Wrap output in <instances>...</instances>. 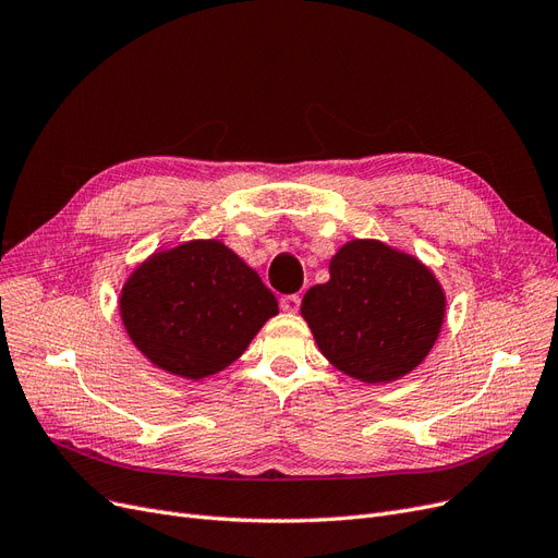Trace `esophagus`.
<instances>
[{"mask_svg":"<svg viewBox=\"0 0 558 558\" xmlns=\"http://www.w3.org/2000/svg\"><path fill=\"white\" fill-rule=\"evenodd\" d=\"M300 304H302V298L300 295H283L281 300H279V306L283 308V311H288V314H295V311L300 308Z\"/></svg>","mask_w":558,"mask_h":558,"instance_id":"1","label":"esophagus"}]
</instances>
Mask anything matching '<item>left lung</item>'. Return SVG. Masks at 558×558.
I'll use <instances>...</instances> for the list:
<instances>
[{
  "label": "left lung",
  "mask_w": 558,
  "mask_h": 558,
  "mask_svg": "<svg viewBox=\"0 0 558 558\" xmlns=\"http://www.w3.org/2000/svg\"><path fill=\"white\" fill-rule=\"evenodd\" d=\"M329 275L302 300L327 360L371 385L416 368L444 318V293L430 270L383 242L354 240L331 258Z\"/></svg>",
  "instance_id": "left-lung-1"
}]
</instances>
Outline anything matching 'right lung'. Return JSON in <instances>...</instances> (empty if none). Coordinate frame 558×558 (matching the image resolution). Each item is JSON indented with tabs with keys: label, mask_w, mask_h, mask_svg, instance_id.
I'll return each instance as SVG.
<instances>
[{
	"label": "right lung",
	"mask_w": 558,
	"mask_h": 558,
	"mask_svg": "<svg viewBox=\"0 0 558 558\" xmlns=\"http://www.w3.org/2000/svg\"><path fill=\"white\" fill-rule=\"evenodd\" d=\"M275 314L270 288L215 240L153 256L121 295L130 339L155 366L190 380L238 360Z\"/></svg>",
	"instance_id": "1"
}]
</instances>
